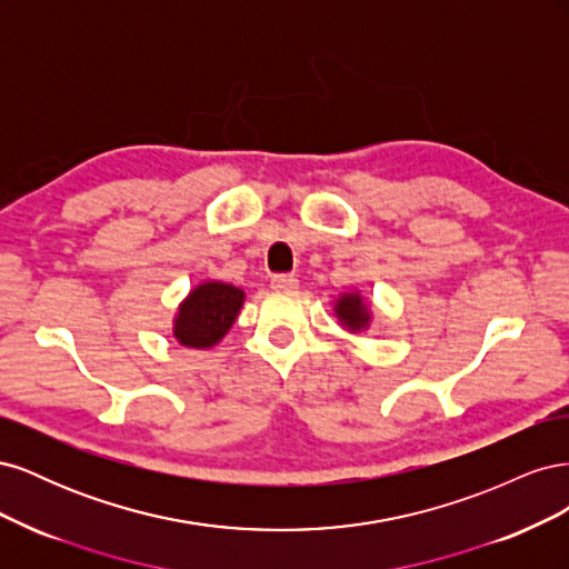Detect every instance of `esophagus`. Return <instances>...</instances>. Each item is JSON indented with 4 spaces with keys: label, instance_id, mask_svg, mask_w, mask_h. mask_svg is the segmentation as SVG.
<instances>
[{
    "label": "esophagus",
    "instance_id": "34e87169",
    "mask_svg": "<svg viewBox=\"0 0 569 569\" xmlns=\"http://www.w3.org/2000/svg\"><path fill=\"white\" fill-rule=\"evenodd\" d=\"M270 287L274 291H295V289H299V280L295 278V274H274V278L270 280Z\"/></svg>",
    "mask_w": 569,
    "mask_h": 569
}]
</instances>
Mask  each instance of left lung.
<instances>
[{
	"label": "left lung",
	"mask_w": 569,
	"mask_h": 569,
	"mask_svg": "<svg viewBox=\"0 0 569 569\" xmlns=\"http://www.w3.org/2000/svg\"><path fill=\"white\" fill-rule=\"evenodd\" d=\"M335 316L339 318V325L343 330H349L353 335L366 332L372 322L370 303L360 297V291H347V295H341L335 301Z\"/></svg>",
	"instance_id": "8db88e82"
}]
</instances>
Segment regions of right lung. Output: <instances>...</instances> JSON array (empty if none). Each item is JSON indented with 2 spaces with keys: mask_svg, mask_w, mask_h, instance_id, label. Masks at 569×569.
<instances>
[{
  "mask_svg": "<svg viewBox=\"0 0 569 569\" xmlns=\"http://www.w3.org/2000/svg\"><path fill=\"white\" fill-rule=\"evenodd\" d=\"M244 291L220 282L206 280L197 284L178 306L173 335L187 349H211L230 332L244 306Z\"/></svg>",
  "mask_w": 569,
  "mask_h": 569,
  "instance_id": "1",
  "label": "right lung"
}]
</instances>
